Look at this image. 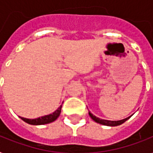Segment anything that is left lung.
<instances>
[{
    "instance_id": "left-lung-1",
    "label": "left lung",
    "mask_w": 153,
    "mask_h": 153,
    "mask_svg": "<svg viewBox=\"0 0 153 153\" xmlns=\"http://www.w3.org/2000/svg\"><path fill=\"white\" fill-rule=\"evenodd\" d=\"M89 114V116L91 117V118L95 121L96 123H100V124L102 125H106V126H112V127H114V126H117V125H120L122 123H123L125 121H127L129 117H127V118H125V119H123V120H119V121H109V120H104V119H100L99 117H95L91 113H88Z\"/></svg>"
}]
</instances>
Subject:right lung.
<instances>
[{
  "instance_id": "right-lung-1",
  "label": "right lung",
  "mask_w": 153,
  "mask_h": 153,
  "mask_svg": "<svg viewBox=\"0 0 153 153\" xmlns=\"http://www.w3.org/2000/svg\"><path fill=\"white\" fill-rule=\"evenodd\" d=\"M61 108L62 105L60 107H59L58 109L56 111H54L53 114H49L46 116H44V117H38L36 119H28V118H25V117H20L25 123H27L29 124L32 125H42V124H46V123H50L51 122H54V120L57 119V117L59 116V114L61 113Z\"/></svg>"
}]
</instances>
